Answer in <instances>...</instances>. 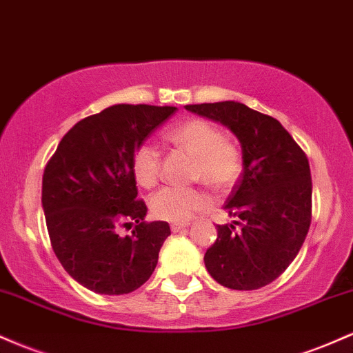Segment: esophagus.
<instances>
[{
  "label": "esophagus",
  "mask_w": 353,
  "mask_h": 353,
  "mask_svg": "<svg viewBox=\"0 0 353 353\" xmlns=\"http://www.w3.org/2000/svg\"><path fill=\"white\" fill-rule=\"evenodd\" d=\"M188 225H190L188 221H185V223H172V225H170V228H172L173 233H176V232H181L183 228H187Z\"/></svg>",
  "instance_id": "esophagus-1"
}]
</instances>
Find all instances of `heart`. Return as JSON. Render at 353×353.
Listing matches in <instances>:
<instances>
[{"label": "heart", "instance_id": "obj_1", "mask_svg": "<svg viewBox=\"0 0 353 353\" xmlns=\"http://www.w3.org/2000/svg\"><path fill=\"white\" fill-rule=\"evenodd\" d=\"M163 138L195 157L193 180H201L215 192L235 187L243 172V155L235 141L221 134V130L203 118H187L168 126ZM133 176L143 188L155 187L161 173V152L158 146L143 143L134 150ZM210 198L198 187H163L150 200L153 215L166 221H187L196 212L207 208Z\"/></svg>", "mask_w": 353, "mask_h": 353}]
</instances>
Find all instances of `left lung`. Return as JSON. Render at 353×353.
Segmentation results:
<instances>
[{
  "mask_svg": "<svg viewBox=\"0 0 353 353\" xmlns=\"http://www.w3.org/2000/svg\"><path fill=\"white\" fill-rule=\"evenodd\" d=\"M187 110L228 126L243 153V173L225 203L240 221L216 227L205 267L227 288H262L294 262L310 228L308 158L279 120L243 103H201Z\"/></svg>",
  "mask_w": 353,
  "mask_h": 353,
  "instance_id": "8db88e82",
  "label": "left lung"
}]
</instances>
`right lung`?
Returning <instances> with one entry per match:
<instances>
[{
    "label": "right lung",
    "instance_id": "obj_1",
    "mask_svg": "<svg viewBox=\"0 0 353 353\" xmlns=\"http://www.w3.org/2000/svg\"><path fill=\"white\" fill-rule=\"evenodd\" d=\"M175 106L113 105L78 121L43 173L41 203L51 247L66 272L91 292L123 295L152 276L166 221H145L133 155ZM134 227L120 237L117 228Z\"/></svg>",
    "mask_w": 353,
    "mask_h": 353
}]
</instances>
